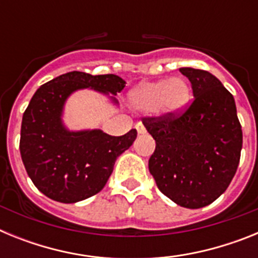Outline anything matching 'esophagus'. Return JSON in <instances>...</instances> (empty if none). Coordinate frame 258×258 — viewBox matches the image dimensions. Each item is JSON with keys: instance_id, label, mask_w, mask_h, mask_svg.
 <instances>
[{"instance_id": "obj_1", "label": "esophagus", "mask_w": 258, "mask_h": 258, "mask_svg": "<svg viewBox=\"0 0 258 258\" xmlns=\"http://www.w3.org/2000/svg\"><path fill=\"white\" fill-rule=\"evenodd\" d=\"M136 129H137V132H138V134H145L146 133V127H145V125L142 124V122H138V124L136 125Z\"/></svg>"}]
</instances>
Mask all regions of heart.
<instances>
[{
    "label": "heart",
    "mask_w": 258,
    "mask_h": 258,
    "mask_svg": "<svg viewBox=\"0 0 258 258\" xmlns=\"http://www.w3.org/2000/svg\"><path fill=\"white\" fill-rule=\"evenodd\" d=\"M190 99V85L181 77L147 81L134 89L129 95V101L136 109L143 112L155 111L164 116L181 113Z\"/></svg>",
    "instance_id": "obj_1"
}]
</instances>
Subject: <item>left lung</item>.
I'll return each mask as SVG.
<instances>
[{"label":"left lung","mask_w":258,"mask_h":258,"mask_svg":"<svg viewBox=\"0 0 258 258\" xmlns=\"http://www.w3.org/2000/svg\"><path fill=\"white\" fill-rule=\"evenodd\" d=\"M190 80L194 102L184 112L143 117L156 142L149 169L165 197L198 209L220 198L240 160L243 133L231 93L208 71L179 68Z\"/></svg>","instance_id":"obj_1"}]
</instances>
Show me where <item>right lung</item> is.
<instances>
[{"label":"right lung","mask_w":258,"mask_h":258,"mask_svg":"<svg viewBox=\"0 0 258 258\" xmlns=\"http://www.w3.org/2000/svg\"><path fill=\"white\" fill-rule=\"evenodd\" d=\"M124 86L116 75L72 71L41 85L33 94L23 113L19 149L29 178L47 198L77 203L104 187L116 159L136 141L137 131L120 137L101 129L68 131L61 116L67 98L76 90L93 89L117 104L115 95Z\"/></svg>","instance_id":"1"}]
</instances>
